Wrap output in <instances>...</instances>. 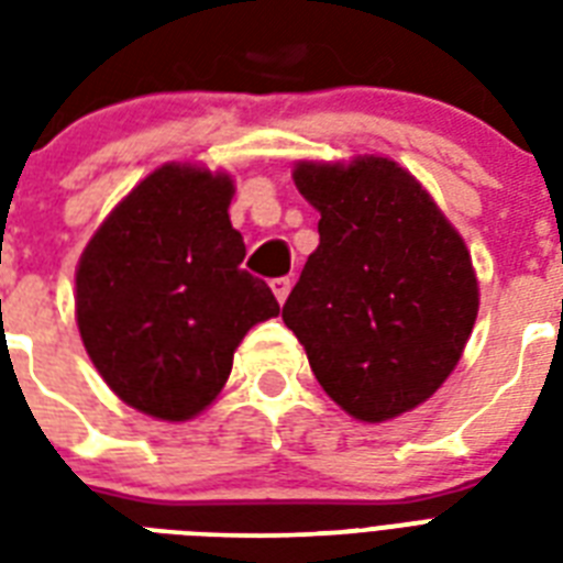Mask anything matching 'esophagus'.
Instances as JSON below:
<instances>
[{"label": "esophagus", "mask_w": 563, "mask_h": 563, "mask_svg": "<svg viewBox=\"0 0 563 563\" xmlns=\"http://www.w3.org/2000/svg\"><path fill=\"white\" fill-rule=\"evenodd\" d=\"M272 291H274V298H277V303H286V298H289V291H291L289 277H277V280H272Z\"/></svg>", "instance_id": "esophagus-1"}]
</instances>
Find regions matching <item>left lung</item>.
<instances>
[{"instance_id": "8db88e82", "label": "left lung", "mask_w": 563, "mask_h": 563, "mask_svg": "<svg viewBox=\"0 0 563 563\" xmlns=\"http://www.w3.org/2000/svg\"><path fill=\"white\" fill-rule=\"evenodd\" d=\"M318 247L283 303L309 368L347 415L383 423L441 388L479 312L471 251L388 157L298 163Z\"/></svg>"}]
</instances>
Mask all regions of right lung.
Instances as JSON below:
<instances>
[{
	"mask_svg": "<svg viewBox=\"0 0 563 563\" xmlns=\"http://www.w3.org/2000/svg\"><path fill=\"white\" fill-rule=\"evenodd\" d=\"M224 172L166 163L101 221L75 272V318L92 365L119 400L189 420L228 383L233 351L280 312L272 289L239 268Z\"/></svg>",
	"mask_w": 563,
	"mask_h": 563,
	"instance_id": "obj_1",
	"label": "right lung"
}]
</instances>
